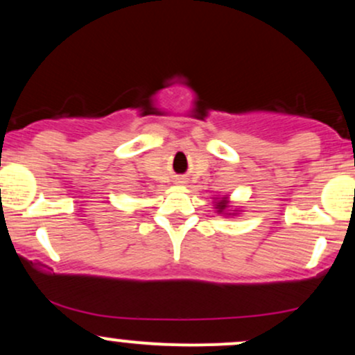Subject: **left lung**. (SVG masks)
<instances>
[{"label": "left lung", "instance_id": "left-lung-1", "mask_svg": "<svg viewBox=\"0 0 355 355\" xmlns=\"http://www.w3.org/2000/svg\"><path fill=\"white\" fill-rule=\"evenodd\" d=\"M215 209H217V211L218 214H222V211H225L227 209H229V202H227V197L225 198H222V200H218L217 203H215Z\"/></svg>", "mask_w": 355, "mask_h": 355}]
</instances>
